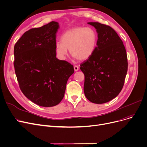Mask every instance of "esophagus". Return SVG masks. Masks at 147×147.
Masks as SVG:
<instances>
[{
  "label": "esophagus",
  "instance_id": "34e87169",
  "mask_svg": "<svg viewBox=\"0 0 147 147\" xmlns=\"http://www.w3.org/2000/svg\"><path fill=\"white\" fill-rule=\"evenodd\" d=\"M74 69L75 71H78L79 70V67L77 66V65H74Z\"/></svg>",
  "mask_w": 147,
  "mask_h": 147
}]
</instances>
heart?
<instances>
[{
	"mask_svg": "<svg viewBox=\"0 0 147 147\" xmlns=\"http://www.w3.org/2000/svg\"><path fill=\"white\" fill-rule=\"evenodd\" d=\"M98 34L91 27L78 26L67 30L61 36V42H56L55 52L58 58L64 60L70 54L79 61L88 59L97 47Z\"/></svg>",
	"mask_w": 147,
	"mask_h": 147,
	"instance_id": "heart-1",
	"label": "heart"
}]
</instances>
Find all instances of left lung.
Segmentation results:
<instances>
[{"mask_svg":"<svg viewBox=\"0 0 147 147\" xmlns=\"http://www.w3.org/2000/svg\"><path fill=\"white\" fill-rule=\"evenodd\" d=\"M98 34L94 54L80 64L85 75L84 90L92 103L103 104L115 98L122 89L127 72V57L122 40L111 27L89 22Z\"/></svg>","mask_w":147,"mask_h":147,"instance_id":"8db88e82","label":"left lung"}]
</instances>
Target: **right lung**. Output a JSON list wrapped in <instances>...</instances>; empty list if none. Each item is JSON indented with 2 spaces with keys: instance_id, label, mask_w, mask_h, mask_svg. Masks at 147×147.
<instances>
[{
  "instance_id": "add662e5",
  "label": "right lung",
  "mask_w": 147,
  "mask_h": 147,
  "mask_svg": "<svg viewBox=\"0 0 147 147\" xmlns=\"http://www.w3.org/2000/svg\"><path fill=\"white\" fill-rule=\"evenodd\" d=\"M59 23L52 22L26 31L14 46L15 72L21 91L29 100L52 107L62 100L73 66L56 57Z\"/></svg>"
}]
</instances>
